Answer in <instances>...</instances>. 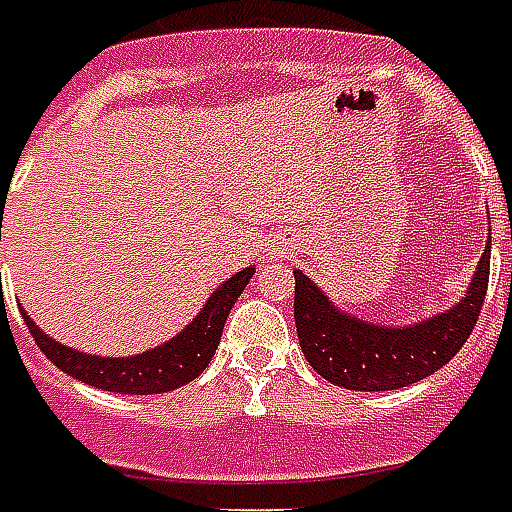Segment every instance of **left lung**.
<instances>
[{"label":"left lung","instance_id":"1","mask_svg":"<svg viewBox=\"0 0 512 512\" xmlns=\"http://www.w3.org/2000/svg\"><path fill=\"white\" fill-rule=\"evenodd\" d=\"M489 265L491 247L486 244L467 298L446 314L403 330L346 317L330 306L311 279L295 271V327L300 349L319 376L343 389L389 392L416 384L451 362L478 325L489 287Z\"/></svg>","mask_w":512,"mask_h":512}]
</instances>
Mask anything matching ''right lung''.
Wrapping results in <instances>:
<instances>
[{"label": "right lung", "mask_w": 512, "mask_h": 512, "mask_svg": "<svg viewBox=\"0 0 512 512\" xmlns=\"http://www.w3.org/2000/svg\"><path fill=\"white\" fill-rule=\"evenodd\" d=\"M2 225V222H0ZM2 239V230H0ZM255 276V268H244L233 279L214 290L204 311L187 325L177 338L163 343L158 349L139 354V357H91L83 351L66 349L61 343L42 333L21 308L23 322L34 335V341L56 368L66 376L77 378L83 384L99 386L104 392H120V395H161L185 386L195 376H201L204 368L212 362L214 351L220 346L222 327L228 319L230 308L239 300L249 279Z\"/></svg>", "instance_id": "right-lung-1"}]
</instances>
